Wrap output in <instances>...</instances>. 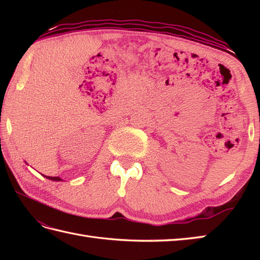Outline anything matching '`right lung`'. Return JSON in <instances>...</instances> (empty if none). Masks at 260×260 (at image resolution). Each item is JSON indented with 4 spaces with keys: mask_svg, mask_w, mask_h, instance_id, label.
Segmentation results:
<instances>
[{
    "mask_svg": "<svg viewBox=\"0 0 260 260\" xmlns=\"http://www.w3.org/2000/svg\"><path fill=\"white\" fill-rule=\"evenodd\" d=\"M43 176H46L47 179H49V180H52V181H62L61 179L59 178V176H47V175H43Z\"/></svg>",
    "mask_w": 260,
    "mask_h": 260,
    "instance_id": "right-lung-1",
    "label": "right lung"
}]
</instances>
